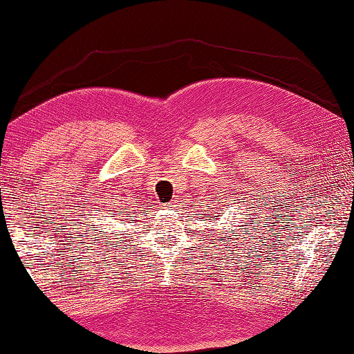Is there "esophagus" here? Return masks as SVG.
<instances>
[{
  "label": "esophagus",
  "mask_w": 354,
  "mask_h": 354,
  "mask_svg": "<svg viewBox=\"0 0 354 354\" xmlns=\"http://www.w3.org/2000/svg\"><path fill=\"white\" fill-rule=\"evenodd\" d=\"M167 207L172 209V211H177V209H178V203H177V201H172V203L167 205Z\"/></svg>",
  "instance_id": "34e87169"
}]
</instances>
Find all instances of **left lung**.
<instances>
[{
  "mask_svg": "<svg viewBox=\"0 0 354 354\" xmlns=\"http://www.w3.org/2000/svg\"><path fill=\"white\" fill-rule=\"evenodd\" d=\"M220 206H221V203H220ZM207 207H209V206H207ZM209 209H211V207H209ZM218 209H220V207H215V209H214V211H218ZM211 218H212V220H215L214 217H211Z\"/></svg>",
  "mask_w": 354,
  "mask_h": 354,
  "instance_id": "8db88e82",
  "label": "left lung"
}]
</instances>
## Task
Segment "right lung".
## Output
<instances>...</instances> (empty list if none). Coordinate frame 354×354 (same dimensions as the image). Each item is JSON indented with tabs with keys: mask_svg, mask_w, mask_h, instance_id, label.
I'll return each instance as SVG.
<instances>
[{
	"mask_svg": "<svg viewBox=\"0 0 354 354\" xmlns=\"http://www.w3.org/2000/svg\"><path fill=\"white\" fill-rule=\"evenodd\" d=\"M118 212H120L122 217H125L124 220H127V221H133V218L137 217V214H139V212H133V211H118Z\"/></svg>",
	"mask_w": 354,
	"mask_h": 354,
	"instance_id": "add662e5",
	"label": "right lung"
}]
</instances>
